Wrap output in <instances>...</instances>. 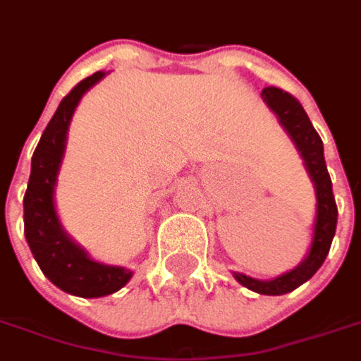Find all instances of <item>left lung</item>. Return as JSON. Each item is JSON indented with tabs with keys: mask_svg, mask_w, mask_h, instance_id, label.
I'll return each mask as SVG.
<instances>
[{
	"mask_svg": "<svg viewBox=\"0 0 361 361\" xmlns=\"http://www.w3.org/2000/svg\"><path fill=\"white\" fill-rule=\"evenodd\" d=\"M261 98L276 114L280 126L286 129V133L290 135V139L294 141L295 149L300 152V157L303 158L305 170L310 173L313 188H315L317 209H315V222H313L310 251L302 259L300 265L271 280L253 279V276H247L243 272H234V279L242 286L250 288L257 294L282 295L292 292L298 286H302L303 282H307L319 271V267L323 265V261L331 250L334 232H336L338 211H336V203H334L333 181L326 172L323 141L315 131V127L311 126L302 104L298 102L294 96L288 94L282 89H276V87H267L261 92Z\"/></svg>",
	"mask_w": 361,
	"mask_h": 361,
	"instance_id": "8db88e82",
	"label": "left lung"
}]
</instances>
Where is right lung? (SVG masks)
Instances as JSON below:
<instances>
[{
	"mask_svg": "<svg viewBox=\"0 0 361 361\" xmlns=\"http://www.w3.org/2000/svg\"><path fill=\"white\" fill-rule=\"evenodd\" d=\"M106 73L82 79L59 102L58 110L44 129L40 142L32 154L30 178L25 193V238L42 272L59 290L79 298H102L123 288L133 276L131 269L104 265L90 257L59 222L54 193L58 173L63 162L67 131L77 104Z\"/></svg>",
	"mask_w": 361,
	"mask_h": 361,
	"instance_id": "right-lung-1",
	"label": "right lung"
}]
</instances>
